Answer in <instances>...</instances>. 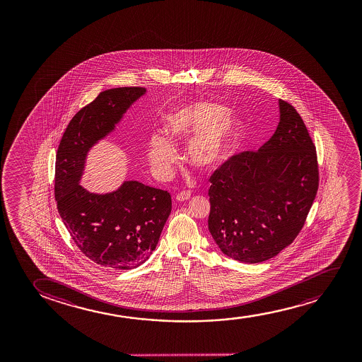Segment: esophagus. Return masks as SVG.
Here are the masks:
<instances>
[{"mask_svg":"<svg viewBox=\"0 0 362 362\" xmlns=\"http://www.w3.org/2000/svg\"><path fill=\"white\" fill-rule=\"evenodd\" d=\"M190 198V193L189 192H180V193L175 197V199L178 200V202H185V200H188Z\"/></svg>","mask_w":362,"mask_h":362,"instance_id":"obj_1","label":"esophagus"}]
</instances>
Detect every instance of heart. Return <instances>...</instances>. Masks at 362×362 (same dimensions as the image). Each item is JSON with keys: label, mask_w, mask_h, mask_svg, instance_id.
Returning a JSON list of instances; mask_svg holds the SVG:
<instances>
[{"label": "heart", "mask_w": 362, "mask_h": 362, "mask_svg": "<svg viewBox=\"0 0 362 362\" xmlns=\"http://www.w3.org/2000/svg\"><path fill=\"white\" fill-rule=\"evenodd\" d=\"M164 131L168 139L162 134H153L149 139L148 159L153 173L168 179L178 162V152L169 139L184 144L192 139L187 149L189 164L200 170H211L238 147L243 122L223 105L194 101L172 110L165 116Z\"/></svg>", "instance_id": "heart-1"}]
</instances>
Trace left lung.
Returning <instances> with one entry per match:
<instances>
[{
  "instance_id": "8db88e82",
  "label": "left lung",
  "mask_w": 362,
  "mask_h": 362,
  "mask_svg": "<svg viewBox=\"0 0 362 362\" xmlns=\"http://www.w3.org/2000/svg\"><path fill=\"white\" fill-rule=\"evenodd\" d=\"M278 104L272 137L258 151L235 154L210 177L209 231L240 262H263L289 246L317 195L315 146L297 110Z\"/></svg>"
}]
</instances>
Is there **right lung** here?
<instances>
[{"label":"right lung","mask_w":362,"mask_h":362,"mask_svg":"<svg viewBox=\"0 0 362 362\" xmlns=\"http://www.w3.org/2000/svg\"><path fill=\"white\" fill-rule=\"evenodd\" d=\"M139 86L101 91L71 119L55 158L54 194L60 218L75 245L104 267L131 269L148 259L172 210L170 194L137 180L111 193L95 194L80 185L91 147L115 131Z\"/></svg>","instance_id":"right-lung-1"}]
</instances>
